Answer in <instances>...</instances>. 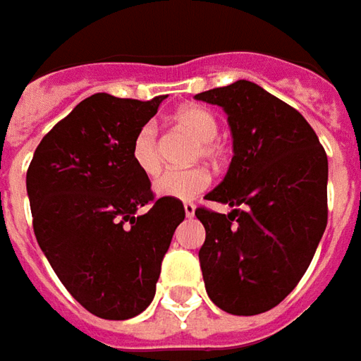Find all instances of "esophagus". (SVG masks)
<instances>
[{"label": "esophagus", "instance_id": "34e87169", "mask_svg": "<svg viewBox=\"0 0 361 361\" xmlns=\"http://www.w3.org/2000/svg\"><path fill=\"white\" fill-rule=\"evenodd\" d=\"M183 209H185V216H188V218H193V214H195V205L188 202V204H183Z\"/></svg>", "mask_w": 361, "mask_h": 361}]
</instances>
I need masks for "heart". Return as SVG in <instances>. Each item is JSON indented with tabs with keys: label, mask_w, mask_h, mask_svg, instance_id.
Returning <instances> with one entry per match:
<instances>
[{
	"label": "heart",
	"mask_w": 361,
	"mask_h": 361,
	"mask_svg": "<svg viewBox=\"0 0 361 361\" xmlns=\"http://www.w3.org/2000/svg\"><path fill=\"white\" fill-rule=\"evenodd\" d=\"M173 119L181 130L190 133L195 142H200L195 156H202L205 159H218L219 147L218 143L214 142V137L218 135V119L214 118L212 111H207L204 107L188 106L178 109ZM131 159L145 176H156L159 171L161 157H159V145H157V128L154 123H145L137 130L131 142ZM209 181H212L209 171L204 168L169 169L154 181V190L161 197L188 202L207 190Z\"/></svg>",
	"instance_id": "heart-1"
}]
</instances>
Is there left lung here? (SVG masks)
<instances>
[{"label":"left lung","instance_id":"8db88e82","mask_svg":"<svg viewBox=\"0 0 361 361\" xmlns=\"http://www.w3.org/2000/svg\"><path fill=\"white\" fill-rule=\"evenodd\" d=\"M195 99L228 114L233 157L205 195L233 207H197L205 292L219 310L255 316L280 304L302 280L328 224V156L304 116L252 81Z\"/></svg>","mask_w":361,"mask_h":361}]
</instances>
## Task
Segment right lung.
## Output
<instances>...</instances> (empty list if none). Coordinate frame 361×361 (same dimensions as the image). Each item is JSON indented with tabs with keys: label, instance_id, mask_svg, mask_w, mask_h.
Segmentation results:
<instances>
[{
	"label": "right lung",
	"instance_id": "obj_1",
	"mask_svg": "<svg viewBox=\"0 0 361 361\" xmlns=\"http://www.w3.org/2000/svg\"><path fill=\"white\" fill-rule=\"evenodd\" d=\"M161 102L94 94L54 126L27 169L42 252L68 292L104 319H130L152 304L161 259L185 218L181 202L156 200L131 159L135 133Z\"/></svg>",
	"mask_w": 361,
	"mask_h": 361
}]
</instances>
